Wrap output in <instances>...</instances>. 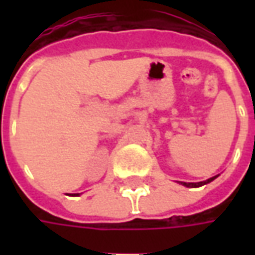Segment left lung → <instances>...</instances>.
<instances>
[{"instance_id": "8db88e82", "label": "left lung", "mask_w": 255, "mask_h": 255, "mask_svg": "<svg viewBox=\"0 0 255 255\" xmlns=\"http://www.w3.org/2000/svg\"><path fill=\"white\" fill-rule=\"evenodd\" d=\"M216 177H219V175L217 176H213L210 177V179H208V180H203V182H198V183H186V182H179L180 184H183L184 187H191V188H195V187H201V186H205V184H208V183L213 182Z\"/></svg>"}]
</instances>
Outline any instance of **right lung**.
Segmentation results:
<instances>
[{"label": "right lung", "mask_w": 255, "mask_h": 255, "mask_svg": "<svg viewBox=\"0 0 255 255\" xmlns=\"http://www.w3.org/2000/svg\"><path fill=\"white\" fill-rule=\"evenodd\" d=\"M80 194H72V197H79Z\"/></svg>", "instance_id": "obj_1"}]
</instances>
